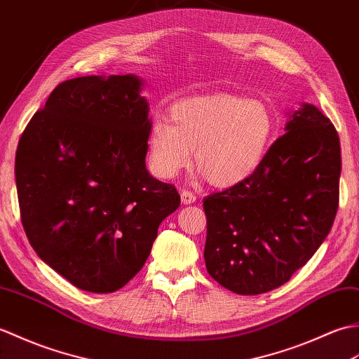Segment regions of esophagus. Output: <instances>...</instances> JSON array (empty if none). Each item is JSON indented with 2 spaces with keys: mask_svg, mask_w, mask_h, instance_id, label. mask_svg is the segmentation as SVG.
Masks as SVG:
<instances>
[{
  "mask_svg": "<svg viewBox=\"0 0 359 359\" xmlns=\"http://www.w3.org/2000/svg\"><path fill=\"white\" fill-rule=\"evenodd\" d=\"M181 201H182V204H194L196 201V196L192 192H189V190H182Z\"/></svg>",
  "mask_w": 359,
  "mask_h": 359,
  "instance_id": "esophagus-1",
  "label": "esophagus"
}]
</instances>
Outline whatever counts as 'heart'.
<instances>
[{
  "label": "heart",
  "mask_w": 359,
  "mask_h": 359,
  "mask_svg": "<svg viewBox=\"0 0 359 359\" xmlns=\"http://www.w3.org/2000/svg\"><path fill=\"white\" fill-rule=\"evenodd\" d=\"M170 123L155 119L149 159L159 178L172 180L192 163L215 187H232L259 169L272 146L276 119L266 102L240 95L187 98L170 109Z\"/></svg>",
  "instance_id": "obj_1"
}]
</instances>
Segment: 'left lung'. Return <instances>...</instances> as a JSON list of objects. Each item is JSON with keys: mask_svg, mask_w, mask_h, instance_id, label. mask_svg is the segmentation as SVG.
I'll list each match as a JSON object with an SVG mask.
<instances>
[{"mask_svg": "<svg viewBox=\"0 0 359 359\" xmlns=\"http://www.w3.org/2000/svg\"><path fill=\"white\" fill-rule=\"evenodd\" d=\"M335 126L302 104L250 178L204 198L207 272L238 294L280 287L320 249L337 217Z\"/></svg>", "mask_w": 359, "mask_h": 359, "instance_id": "left-lung-1", "label": "left lung"}]
</instances>
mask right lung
Segmentation results:
<instances>
[{
    "label": "right lung",
    "instance_id": "add662e5",
    "mask_svg": "<svg viewBox=\"0 0 359 359\" xmlns=\"http://www.w3.org/2000/svg\"><path fill=\"white\" fill-rule=\"evenodd\" d=\"M141 86L135 75L67 79L18 142L15 181L29 243L81 290L124 287L181 203L173 184L146 169L152 121Z\"/></svg>",
    "mask_w": 359,
    "mask_h": 359
}]
</instances>
